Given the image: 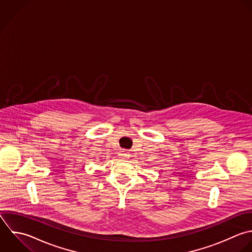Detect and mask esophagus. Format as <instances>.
<instances>
[{"label": "esophagus", "mask_w": 252, "mask_h": 252, "mask_svg": "<svg viewBox=\"0 0 252 252\" xmlns=\"http://www.w3.org/2000/svg\"><path fill=\"white\" fill-rule=\"evenodd\" d=\"M121 156H122V158H127V156H128V154L126 153V152H123V153H121Z\"/></svg>", "instance_id": "esophagus-1"}]
</instances>
